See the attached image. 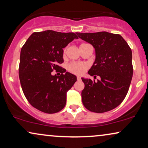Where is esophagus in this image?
Segmentation results:
<instances>
[{
    "instance_id": "1",
    "label": "esophagus",
    "mask_w": 148,
    "mask_h": 148,
    "mask_svg": "<svg viewBox=\"0 0 148 148\" xmlns=\"http://www.w3.org/2000/svg\"><path fill=\"white\" fill-rule=\"evenodd\" d=\"M77 79L78 81H81L82 80V78H81V77H79V76H77Z\"/></svg>"
}]
</instances>
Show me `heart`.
<instances>
[{
    "label": "heart",
    "mask_w": 148,
    "mask_h": 148,
    "mask_svg": "<svg viewBox=\"0 0 148 148\" xmlns=\"http://www.w3.org/2000/svg\"><path fill=\"white\" fill-rule=\"evenodd\" d=\"M66 48H64L63 55H65ZM89 67L88 64L85 62H72L68 65V70L72 73L75 75H82L86 72Z\"/></svg>",
    "instance_id": "1"
}]
</instances>
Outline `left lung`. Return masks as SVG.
I'll list each match as a JSON object with an SVG mask.
<instances>
[{"label":"left lung","mask_w":148,"mask_h":148,"mask_svg":"<svg viewBox=\"0 0 148 148\" xmlns=\"http://www.w3.org/2000/svg\"><path fill=\"white\" fill-rule=\"evenodd\" d=\"M76 34L94 47L96 60L88 73L94 79L100 77L96 82L82 78L85 84L82 92L83 104L94 112L112 110L124 100L132 79L131 48L119 34L106 32Z\"/></svg>","instance_id":"left-lung-1"}]
</instances>
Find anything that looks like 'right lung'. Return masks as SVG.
Wrapping results in <instances>:
<instances>
[{
  "label": "right lung",
  "instance_id": "1",
  "mask_svg": "<svg viewBox=\"0 0 148 148\" xmlns=\"http://www.w3.org/2000/svg\"><path fill=\"white\" fill-rule=\"evenodd\" d=\"M75 38L78 37L73 32H34L21 48L19 75L22 90L29 104L42 112L61 110L66 92L77 81L75 75L59 66L63 62L62 48ZM54 70H58L61 75L52 76Z\"/></svg>",
  "mask_w": 148,
  "mask_h": 148
}]
</instances>
